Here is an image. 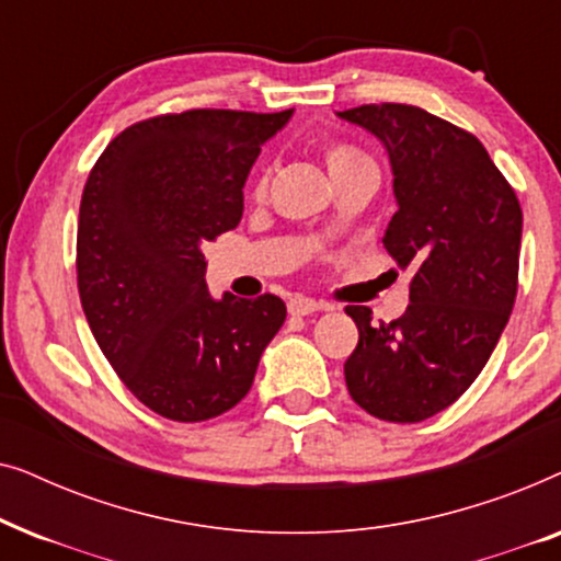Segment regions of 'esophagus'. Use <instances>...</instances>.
Listing matches in <instances>:
<instances>
[{
    "instance_id": "obj_1",
    "label": "esophagus",
    "mask_w": 561,
    "mask_h": 561,
    "mask_svg": "<svg viewBox=\"0 0 561 561\" xmlns=\"http://www.w3.org/2000/svg\"><path fill=\"white\" fill-rule=\"evenodd\" d=\"M319 309H327V306L313 301V298H306V296H296L288 301V311L294 313V317H309V313L319 311Z\"/></svg>"
}]
</instances>
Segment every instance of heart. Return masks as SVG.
<instances>
[{
	"mask_svg": "<svg viewBox=\"0 0 561 561\" xmlns=\"http://www.w3.org/2000/svg\"><path fill=\"white\" fill-rule=\"evenodd\" d=\"M324 158H327V165H329V173H332V179H340V175L355 171L359 165H373L370 158L363 156V152L350 148V145H342V142H334L329 145L324 150ZM267 188V173L260 175L257 181V194H263Z\"/></svg>",
	"mask_w": 561,
	"mask_h": 561,
	"instance_id": "heart-1",
	"label": "heart"
}]
</instances>
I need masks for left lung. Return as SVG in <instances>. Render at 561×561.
<instances>
[{
    "instance_id": "1",
    "label": "left lung",
    "mask_w": 561,
    "mask_h": 561,
    "mask_svg": "<svg viewBox=\"0 0 561 561\" xmlns=\"http://www.w3.org/2000/svg\"><path fill=\"white\" fill-rule=\"evenodd\" d=\"M340 117L388 148L398 211L382 244L411 273L403 317L373 324L367 306L344 309L359 332L344 380L370 416L416 424L455 403L493 355L516 304L524 214L467 129L396 102Z\"/></svg>"
}]
</instances>
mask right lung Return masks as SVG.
<instances>
[{"label": "right lung", "instance_id": "add662e5", "mask_svg": "<svg viewBox=\"0 0 561 561\" xmlns=\"http://www.w3.org/2000/svg\"><path fill=\"white\" fill-rule=\"evenodd\" d=\"M290 112L186 110L135 122L81 194L76 283L117 378L158 416L196 424L250 393L286 321L278 296L214 301L204 242L242 219V186Z\"/></svg>", "mask_w": 561, "mask_h": 561}]
</instances>
